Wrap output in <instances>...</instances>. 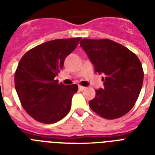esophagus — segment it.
Returning a JSON list of instances; mask_svg holds the SVG:
<instances>
[{
	"label": "esophagus",
	"mask_w": 155,
	"mask_h": 155,
	"mask_svg": "<svg viewBox=\"0 0 155 155\" xmlns=\"http://www.w3.org/2000/svg\"><path fill=\"white\" fill-rule=\"evenodd\" d=\"M85 89V87H83V86H79V90L80 91H83V90H84Z\"/></svg>",
	"instance_id": "1"
}]
</instances>
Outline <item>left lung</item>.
I'll use <instances>...</instances> for the list:
<instances>
[{
	"instance_id": "8db88e82",
	"label": "left lung",
	"mask_w": 155,
	"mask_h": 155,
	"mask_svg": "<svg viewBox=\"0 0 155 155\" xmlns=\"http://www.w3.org/2000/svg\"><path fill=\"white\" fill-rule=\"evenodd\" d=\"M94 71L103 74L104 88L96 90L90 108L98 115L113 120L125 115L136 103L144 72L139 58L122 45L109 39L80 41Z\"/></svg>"
}]
</instances>
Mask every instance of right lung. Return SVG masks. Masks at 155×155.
Here are the masks:
<instances>
[{
	"mask_svg": "<svg viewBox=\"0 0 155 155\" xmlns=\"http://www.w3.org/2000/svg\"><path fill=\"white\" fill-rule=\"evenodd\" d=\"M80 39L48 41L30 50L21 58L14 75L16 92L24 109L35 120L53 124L70 112L77 84H59L54 77Z\"/></svg>",
	"mask_w": 155,
	"mask_h": 155,
	"instance_id": "1",
	"label": "right lung"
}]
</instances>
